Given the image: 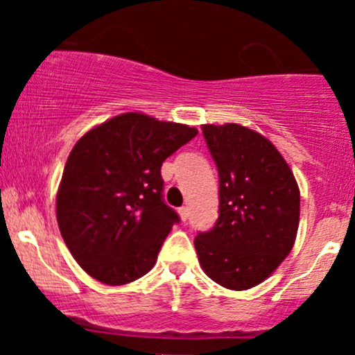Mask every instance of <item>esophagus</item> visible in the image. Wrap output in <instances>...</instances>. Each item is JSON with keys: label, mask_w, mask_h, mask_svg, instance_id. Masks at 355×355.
<instances>
[{"label": "esophagus", "mask_w": 355, "mask_h": 355, "mask_svg": "<svg viewBox=\"0 0 355 355\" xmlns=\"http://www.w3.org/2000/svg\"><path fill=\"white\" fill-rule=\"evenodd\" d=\"M178 214H180V218L183 220V222H187V220H189V215H190L189 207H182V209H178Z\"/></svg>", "instance_id": "esophagus-1"}]
</instances>
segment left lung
Masks as SVG:
<instances>
[{
  "label": "left lung",
  "instance_id": "8db88e82",
  "mask_svg": "<svg viewBox=\"0 0 355 355\" xmlns=\"http://www.w3.org/2000/svg\"><path fill=\"white\" fill-rule=\"evenodd\" d=\"M217 164L218 218L195 237L198 262L214 282L247 291L267 279L294 247L300 191L270 140L239 123L203 125Z\"/></svg>",
  "mask_w": 355,
  "mask_h": 355
}]
</instances>
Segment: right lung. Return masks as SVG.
I'll use <instances>...</instances> for the list:
<instances>
[{
  "instance_id": "1",
  "label": "right lung",
  "mask_w": 355,
  "mask_h": 355,
  "mask_svg": "<svg viewBox=\"0 0 355 355\" xmlns=\"http://www.w3.org/2000/svg\"><path fill=\"white\" fill-rule=\"evenodd\" d=\"M197 133L189 125L130 112L76 141L56 193V220L88 275L123 285L152 270L180 220L164 202L162 164Z\"/></svg>"
}]
</instances>
